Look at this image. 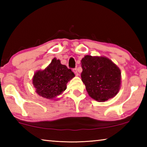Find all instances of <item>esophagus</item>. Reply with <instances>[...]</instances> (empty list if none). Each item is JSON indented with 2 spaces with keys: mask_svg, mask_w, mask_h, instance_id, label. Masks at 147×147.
<instances>
[{
  "mask_svg": "<svg viewBox=\"0 0 147 147\" xmlns=\"http://www.w3.org/2000/svg\"><path fill=\"white\" fill-rule=\"evenodd\" d=\"M73 71H74V73H75V74H76V76L78 75V71H77L76 68V69H73Z\"/></svg>",
  "mask_w": 147,
  "mask_h": 147,
  "instance_id": "esophagus-1",
  "label": "esophagus"
}]
</instances>
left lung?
Instances as JSON below:
<instances>
[{
	"label": "left lung",
	"mask_w": 147,
	"mask_h": 147,
	"mask_svg": "<svg viewBox=\"0 0 147 147\" xmlns=\"http://www.w3.org/2000/svg\"><path fill=\"white\" fill-rule=\"evenodd\" d=\"M81 78L89 95L98 102L115 96L121 88V73L106 57L86 55L82 59Z\"/></svg>",
	"instance_id": "1"
}]
</instances>
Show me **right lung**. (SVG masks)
Listing matches in <instances>:
<instances>
[{
	"instance_id": "obj_1",
	"label": "right lung",
	"mask_w": 147,
	"mask_h": 147,
	"mask_svg": "<svg viewBox=\"0 0 147 147\" xmlns=\"http://www.w3.org/2000/svg\"><path fill=\"white\" fill-rule=\"evenodd\" d=\"M74 76L71 69L61 64L59 59L54 58L44 70L36 72L32 83L39 96L53 99L65 90L67 84Z\"/></svg>"
}]
</instances>
